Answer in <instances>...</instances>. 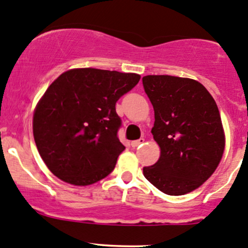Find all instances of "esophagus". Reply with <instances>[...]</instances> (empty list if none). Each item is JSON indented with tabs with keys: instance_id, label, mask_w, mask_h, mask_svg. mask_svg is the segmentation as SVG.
Returning a JSON list of instances; mask_svg holds the SVG:
<instances>
[{
	"instance_id": "34e87169",
	"label": "esophagus",
	"mask_w": 248,
	"mask_h": 248,
	"mask_svg": "<svg viewBox=\"0 0 248 248\" xmlns=\"http://www.w3.org/2000/svg\"><path fill=\"white\" fill-rule=\"evenodd\" d=\"M143 142H145V139H139V140L132 141V143H130V145H132L133 148H137V147L142 145Z\"/></svg>"
}]
</instances>
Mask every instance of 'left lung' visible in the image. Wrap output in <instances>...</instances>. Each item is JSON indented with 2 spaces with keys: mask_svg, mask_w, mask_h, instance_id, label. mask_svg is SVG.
<instances>
[{
  "mask_svg": "<svg viewBox=\"0 0 248 248\" xmlns=\"http://www.w3.org/2000/svg\"><path fill=\"white\" fill-rule=\"evenodd\" d=\"M154 108V140L161 149L145 178L168 195H182L200 187L217 170L225 148L219 109L198 81L170 75L142 78Z\"/></svg>",
  "mask_w": 248,
  "mask_h": 248,
  "instance_id": "1",
  "label": "left lung"
}]
</instances>
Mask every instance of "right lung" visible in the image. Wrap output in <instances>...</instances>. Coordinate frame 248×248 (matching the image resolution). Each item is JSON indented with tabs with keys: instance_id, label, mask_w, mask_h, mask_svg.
<instances>
[{
	"instance_id": "add662e5",
	"label": "right lung",
	"mask_w": 248,
	"mask_h": 248,
	"mask_svg": "<svg viewBox=\"0 0 248 248\" xmlns=\"http://www.w3.org/2000/svg\"><path fill=\"white\" fill-rule=\"evenodd\" d=\"M140 75L95 68L64 72L36 106L32 133L51 173L75 186L95 184L113 172L124 147L118 138L115 105Z\"/></svg>"
}]
</instances>
